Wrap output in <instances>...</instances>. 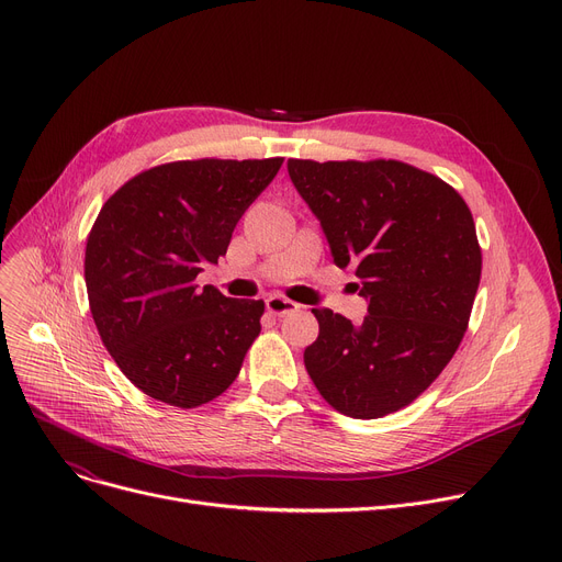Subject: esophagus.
<instances>
[{"instance_id":"obj_1","label":"esophagus","mask_w":562,"mask_h":562,"mask_svg":"<svg viewBox=\"0 0 562 562\" xmlns=\"http://www.w3.org/2000/svg\"><path fill=\"white\" fill-rule=\"evenodd\" d=\"M263 303H266V310H269L276 316H284L289 312H296L299 310V303H293V301H289L284 296H278V293H273V296H269Z\"/></svg>"}]
</instances>
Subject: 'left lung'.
Returning a JSON list of instances; mask_svg holds the SVG:
<instances>
[{"label":"left lung","mask_w":562,"mask_h":562,"mask_svg":"<svg viewBox=\"0 0 562 562\" xmlns=\"http://www.w3.org/2000/svg\"><path fill=\"white\" fill-rule=\"evenodd\" d=\"M286 170L369 303L360 326L312 310L305 369L341 415L385 417L428 390L462 341L481 282L474 218L447 182L401 161L289 159Z\"/></svg>","instance_id":"left-lung-1"}]
</instances>
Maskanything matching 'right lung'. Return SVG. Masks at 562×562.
<instances>
[{
  "label": "right lung",
  "instance_id": "obj_1",
  "mask_svg": "<svg viewBox=\"0 0 562 562\" xmlns=\"http://www.w3.org/2000/svg\"><path fill=\"white\" fill-rule=\"evenodd\" d=\"M282 159H198L145 170L117 189L88 234V303L115 364L150 398L198 407L221 396L261 330V301L195 278Z\"/></svg>",
  "mask_w": 562,
  "mask_h": 562
}]
</instances>
